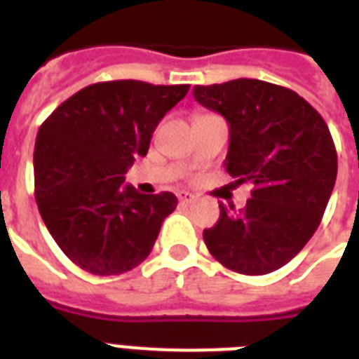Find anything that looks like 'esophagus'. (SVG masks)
Masks as SVG:
<instances>
[{
  "label": "esophagus",
  "mask_w": 359,
  "mask_h": 359,
  "mask_svg": "<svg viewBox=\"0 0 359 359\" xmlns=\"http://www.w3.org/2000/svg\"><path fill=\"white\" fill-rule=\"evenodd\" d=\"M177 197H179V201L182 203V205H190V203L196 201V196H194V194H190V191H186V190H180L179 194H177Z\"/></svg>",
  "instance_id": "1"
}]
</instances>
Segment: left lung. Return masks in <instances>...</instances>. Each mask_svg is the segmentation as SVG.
I'll return each instance as SVG.
<instances>
[{"label": "left lung", "mask_w": 359, "mask_h": 359, "mask_svg": "<svg viewBox=\"0 0 359 359\" xmlns=\"http://www.w3.org/2000/svg\"><path fill=\"white\" fill-rule=\"evenodd\" d=\"M194 98L227 121L224 165L238 184L253 186L242 210L219 205L205 244L229 270L273 272L307 244L330 201L337 152L328 126L298 93L268 81L196 86Z\"/></svg>", "instance_id": "1"}]
</instances>
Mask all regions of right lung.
<instances>
[{
    "label": "right lung",
    "mask_w": 359,
    "mask_h": 359,
    "mask_svg": "<svg viewBox=\"0 0 359 359\" xmlns=\"http://www.w3.org/2000/svg\"><path fill=\"white\" fill-rule=\"evenodd\" d=\"M188 89L137 80L93 83L39 128L33 154L39 212L65 255L87 272L117 276L141 264L177 207L171 191L145 196L123 182Z\"/></svg>",
    "instance_id": "obj_1"
}]
</instances>
